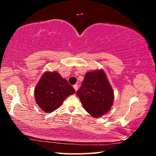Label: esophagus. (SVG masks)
Wrapping results in <instances>:
<instances>
[{
	"mask_svg": "<svg viewBox=\"0 0 156 156\" xmlns=\"http://www.w3.org/2000/svg\"><path fill=\"white\" fill-rule=\"evenodd\" d=\"M74 88L75 89V90H76V91H77V90H78V84H75V85H74Z\"/></svg>",
	"mask_w": 156,
	"mask_h": 156,
	"instance_id": "obj_1",
	"label": "esophagus"
}]
</instances>
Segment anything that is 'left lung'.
I'll return each instance as SVG.
<instances>
[{
    "label": "left lung",
    "instance_id": "obj_1",
    "mask_svg": "<svg viewBox=\"0 0 156 156\" xmlns=\"http://www.w3.org/2000/svg\"><path fill=\"white\" fill-rule=\"evenodd\" d=\"M76 94L85 110L94 118L107 113L113 104V90L102 69L88 72Z\"/></svg>",
    "mask_w": 156,
    "mask_h": 156
}]
</instances>
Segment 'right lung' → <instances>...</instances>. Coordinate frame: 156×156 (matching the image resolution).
Returning a JSON list of instances; mask_svg holds the SVG:
<instances>
[{
    "instance_id": "add662e5",
    "label": "right lung",
    "mask_w": 156,
    "mask_h": 156,
    "mask_svg": "<svg viewBox=\"0 0 156 156\" xmlns=\"http://www.w3.org/2000/svg\"><path fill=\"white\" fill-rule=\"evenodd\" d=\"M34 92L36 103L39 107L46 112H51L76 91L58 72H45L36 85Z\"/></svg>"
}]
</instances>
